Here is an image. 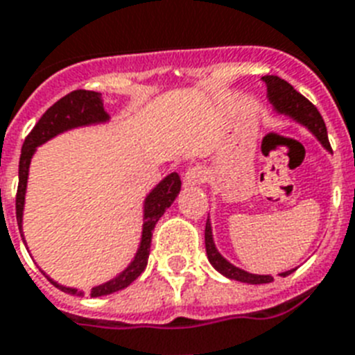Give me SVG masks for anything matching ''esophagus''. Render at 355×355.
Wrapping results in <instances>:
<instances>
[{
    "label": "esophagus",
    "mask_w": 355,
    "mask_h": 355,
    "mask_svg": "<svg viewBox=\"0 0 355 355\" xmlns=\"http://www.w3.org/2000/svg\"><path fill=\"white\" fill-rule=\"evenodd\" d=\"M207 178V171H205L204 166H191V168L187 169L186 173H184V186L187 187H193V186H198V184H202Z\"/></svg>",
    "instance_id": "1"
}]
</instances>
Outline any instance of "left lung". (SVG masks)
<instances>
[{
    "instance_id": "8db88e82",
    "label": "left lung",
    "mask_w": 355,
    "mask_h": 355,
    "mask_svg": "<svg viewBox=\"0 0 355 355\" xmlns=\"http://www.w3.org/2000/svg\"><path fill=\"white\" fill-rule=\"evenodd\" d=\"M261 81L267 86V99L272 104L274 112L279 115H287L293 121L300 122L302 126H305L312 135L320 141L327 151H332L329 142V135H327V126H324L323 117L320 115L318 108L309 99H305L300 92H296L293 86L288 85L287 81L279 79L278 76H265L261 77ZM205 252H207V260L213 265L214 269L223 274L225 278L236 279L242 284H251V285H260V284H270L272 276L270 274H252L247 270L240 269L236 265H233L229 260H225L218 252L216 245L213 240V229H211V222L207 218L205 222ZM296 269L285 270L279 272V276H288Z\"/></svg>"
}]
</instances>
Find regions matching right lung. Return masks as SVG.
I'll use <instances>...</instances> for the list:
<instances>
[{"label": "right lung", "mask_w": 355, "mask_h": 355, "mask_svg": "<svg viewBox=\"0 0 355 355\" xmlns=\"http://www.w3.org/2000/svg\"><path fill=\"white\" fill-rule=\"evenodd\" d=\"M108 121L110 115L108 112L104 110L101 94L88 90H76L71 92V94L64 95V97L59 99L55 104H52V106L43 113V117L37 121V124L32 128V132L28 133V137H26L25 142H23L19 157V184H17L16 195V218L17 225H19L21 238H23V209H25L28 168H31L32 157H34L35 150H37L41 144L49 142L53 137L68 132V130H76V128L83 126H94V124H104V122ZM180 186H182V182H180L178 173H169L168 177L162 178V180L146 195L141 243H139V249H137L135 256H133L132 263L128 265L122 272H119L115 278L110 279V282L92 288V297L108 296V294L119 293V291L126 288L130 284H133V282L144 272L146 265H148V258H150L151 236H153L155 223L159 222L160 216H162L169 205L175 202L177 195L180 193ZM23 240H25V238H23ZM44 276H46V274H44ZM46 278H49V276H46ZM49 279L53 287L61 288L62 293L85 296L83 291H77V288L73 287H64V285L53 282L52 278Z\"/></svg>", "instance_id": "add662e5"}]
</instances>
